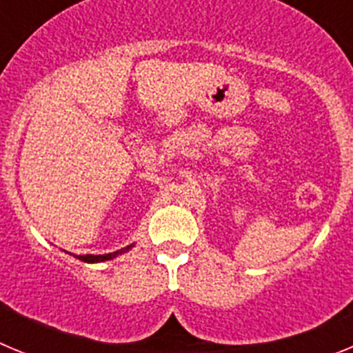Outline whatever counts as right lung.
I'll return each mask as SVG.
<instances>
[{"label": "right lung", "mask_w": 353, "mask_h": 353, "mask_svg": "<svg viewBox=\"0 0 353 353\" xmlns=\"http://www.w3.org/2000/svg\"><path fill=\"white\" fill-rule=\"evenodd\" d=\"M132 248H134V244H130V245H125V248L118 249V251H114V252H108V254H72V252H68V254L76 256L77 260L84 261V263H101V261L113 260V258L120 256V254H123V252H129Z\"/></svg>", "instance_id": "right-lung-1"}]
</instances>
